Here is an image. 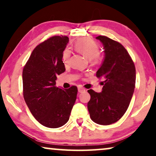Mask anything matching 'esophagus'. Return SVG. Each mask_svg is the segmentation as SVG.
I'll return each instance as SVG.
<instances>
[{"mask_svg": "<svg viewBox=\"0 0 156 156\" xmlns=\"http://www.w3.org/2000/svg\"><path fill=\"white\" fill-rule=\"evenodd\" d=\"M78 91H79V93H83V92L85 91V89L82 87H79L78 88Z\"/></svg>", "mask_w": 156, "mask_h": 156, "instance_id": "1", "label": "esophagus"}]
</instances>
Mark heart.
I'll return each mask as SVG.
<instances>
[{
	"label": "heart",
	"instance_id": "1",
	"mask_svg": "<svg viewBox=\"0 0 156 156\" xmlns=\"http://www.w3.org/2000/svg\"><path fill=\"white\" fill-rule=\"evenodd\" d=\"M74 47L76 51L82 53L88 59H90L94 64H96L100 60L98 46L93 40L89 39H79L74 43ZM70 54L71 52L69 49H65L63 51L62 60L64 64L67 65L69 63Z\"/></svg>",
	"mask_w": 156,
	"mask_h": 156
}]
</instances>
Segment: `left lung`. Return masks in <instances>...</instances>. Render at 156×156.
<instances>
[{
    "label": "left lung",
    "mask_w": 156,
    "mask_h": 156,
    "mask_svg": "<svg viewBox=\"0 0 156 156\" xmlns=\"http://www.w3.org/2000/svg\"><path fill=\"white\" fill-rule=\"evenodd\" d=\"M96 39L104 49V58L96 76L105 81L100 93L88 90L91 99L87 108L94 122L108 125L118 121L127 111L134 91L136 69L122 45L105 36Z\"/></svg>",
    "instance_id": "8db88e82"
}]
</instances>
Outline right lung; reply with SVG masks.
I'll use <instances>...</instances> for the list:
<instances>
[{
    "label": "right lung",
    "mask_w": 156,
    "mask_h": 156,
    "mask_svg": "<svg viewBox=\"0 0 156 156\" xmlns=\"http://www.w3.org/2000/svg\"><path fill=\"white\" fill-rule=\"evenodd\" d=\"M67 37L55 36L34 49L22 72L23 95L35 119L48 128H58L69 120L77 88L55 87L57 75L65 71L62 55Z\"/></svg>",
    "instance_id": "right-lung-1"
}]
</instances>
